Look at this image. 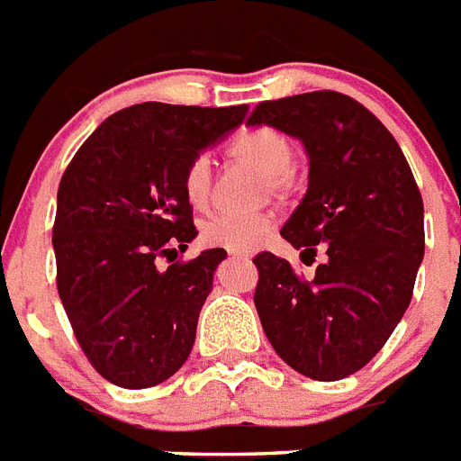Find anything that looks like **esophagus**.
<instances>
[{
    "label": "esophagus",
    "instance_id": "34e87169",
    "mask_svg": "<svg viewBox=\"0 0 461 461\" xmlns=\"http://www.w3.org/2000/svg\"><path fill=\"white\" fill-rule=\"evenodd\" d=\"M230 256L234 258V260H250V256H249V253H239V250H231Z\"/></svg>",
    "mask_w": 461,
    "mask_h": 461
}]
</instances>
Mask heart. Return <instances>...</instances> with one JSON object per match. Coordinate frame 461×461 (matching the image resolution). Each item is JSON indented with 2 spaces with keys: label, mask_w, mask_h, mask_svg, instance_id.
Instances as JSON below:
<instances>
[{
  "label": "heart",
  "mask_w": 461,
  "mask_h": 461,
  "mask_svg": "<svg viewBox=\"0 0 461 461\" xmlns=\"http://www.w3.org/2000/svg\"><path fill=\"white\" fill-rule=\"evenodd\" d=\"M230 151L234 158L249 160L258 170H263L272 185H279L286 177L294 163V149L282 132L272 127H250L243 130L237 140L231 141ZM212 185V163L205 151L196 153L185 167L182 186L192 205H205L211 196ZM275 227V220L267 212H215L201 224V239L208 246H218L227 250H253L258 249L269 231Z\"/></svg>",
  "instance_id": "heart-1"
}]
</instances>
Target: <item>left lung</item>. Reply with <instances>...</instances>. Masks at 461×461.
Masks as SVG:
<instances>
[{
    "instance_id": "1",
    "label": "left lung",
    "mask_w": 461,
    "mask_h": 461,
    "mask_svg": "<svg viewBox=\"0 0 461 461\" xmlns=\"http://www.w3.org/2000/svg\"><path fill=\"white\" fill-rule=\"evenodd\" d=\"M249 125L303 141L308 192L282 237L312 260L317 249L327 253L312 279L269 250L253 258L265 336L303 376L346 379L379 353L412 301L424 258L419 186L384 122L340 92L263 101Z\"/></svg>"
}]
</instances>
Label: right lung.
I'll use <instances>...</instances> for the list:
<instances>
[{
	"mask_svg": "<svg viewBox=\"0 0 461 461\" xmlns=\"http://www.w3.org/2000/svg\"><path fill=\"white\" fill-rule=\"evenodd\" d=\"M246 106L146 101L108 115L63 172L56 289L96 372L121 388L170 379L192 353L224 249L175 260L196 239L186 163L241 125ZM160 257L170 266L158 267Z\"/></svg>",
	"mask_w": 461,
	"mask_h": 461,
	"instance_id": "1",
	"label": "right lung"
}]
</instances>
